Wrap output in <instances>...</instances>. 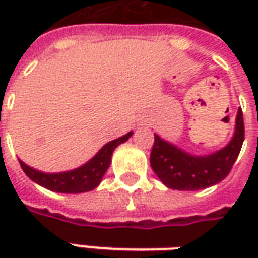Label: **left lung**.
I'll list each match as a JSON object with an SVG mask.
<instances>
[{
    "mask_svg": "<svg viewBox=\"0 0 258 258\" xmlns=\"http://www.w3.org/2000/svg\"><path fill=\"white\" fill-rule=\"evenodd\" d=\"M244 140L243 113L239 107L232 140L207 156H194L155 134L151 167L163 184L177 190H199L221 182L236 162Z\"/></svg>",
    "mask_w": 258,
    "mask_h": 258,
    "instance_id": "1",
    "label": "left lung"
}]
</instances>
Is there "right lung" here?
Returning a JSON list of instances; mask_svg holds the SVG:
<instances>
[{"label":"right lung","instance_id":"obj_1","mask_svg":"<svg viewBox=\"0 0 258 258\" xmlns=\"http://www.w3.org/2000/svg\"><path fill=\"white\" fill-rule=\"evenodd\" d=\"M133 133L120 137L117 140L107 142L106 145L102 148L101 151L96 153L95 156L87 162L84 166L79 168H74L64 173H41L38 170L29 167L27 164L19 160L20 167L23 168L25 174L38 185L47 188L53 192L59 194H81L88 190L95 189L102 181V177L105 175L106 170L112 162V153L120 144H123L128 140Z\"/></svg>","mask_w":258,"mask_h":258}]
</instances>
